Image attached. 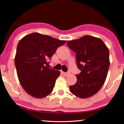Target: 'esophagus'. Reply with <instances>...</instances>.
I'll return each instance as SVG.
<instances>
[{
    "label": "esophagus",
    "instance_id": "esophagus-1",
    "mask_svg": "<svg viewBox=\"0 0 124 124\" xmlns=\"http://www.w3.org/2000/svg\"><path fill=\"white\" fill-rule=\"evenodd\" d=\"M61 73H62V74L63 75V76H65V77L67 76V75H68L69 74H70V72H62Z\"/></svg>",
    "mask_w": 124,
    "mask_h": 124
}]
</instances>
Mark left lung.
Listing matches in <instances>:
<instances>
[{"label": "left lung", "instance_id": "1", "mask_svg": "<svg viewBox=\"0 0 124 124\" xmlns=\"http://www.w3.org/2000/svg\"><path fill=\"white\" fill-rule=\"evenodd\" d=\"M76 53L77 66L81 70L77 74V83L70 86V92L81 98L91 97L101 89L109 68V49L101 39L85 35L67 42Z\"/></svg>", "mask_w": 124, "mask_h": 124}]
</instances>
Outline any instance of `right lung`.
I'll use <instances>...</instances> for the list:
<instances>
[{
  "label": "right lung",
  "mask_w": 124,
  "mask_h": 124,
  "mask_svg": "<svg viewBox=\"0 0 124 124\" xmlns=\"http://www.w3.org/2000/svg\"><path fill=\"white\" fill-rule=\"evenodd\" d=\"M66 43L38 33L27 35L18 42L15 64L21 85L29 95L42 98L51 93L60 72L46 64L57 48Z\"/></svg>",
  "instance_id": "right-lung-1"
}]
</instances>
